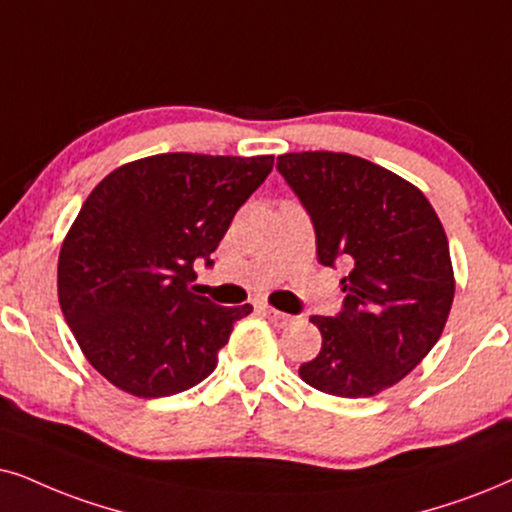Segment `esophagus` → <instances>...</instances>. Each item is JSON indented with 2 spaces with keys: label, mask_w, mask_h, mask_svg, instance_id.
I'll use <instances>...</instances> for the list:
<instances>
[{
  "label": "esophagus",
  "mask_w": 512,
  "mask_h": 512,
  "mask_svg": "<svg viewBox=\"0 0 512 512\" xmlns=\"http://www.w3.org/2000/svg\"><path fill=\"white\" fill-rule=\"evenodd\" d=\"M262 314L267 316V319L274 323L276 328H286V326H290V323H293V316L278 312V309H274V307H262Z\"/></svg>",
  "instance_id": "obj_1"
}]
</instances>
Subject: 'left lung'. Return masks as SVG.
<instances>
[{
	"mask_svg": "<svg viewBox=\"0 0 512 512\" xmlns=\"http://www.w3.org/2000/svg\"><path fill=\"white\" fill-rule=\"evenodd\" d=\"M276 170L312 219L319 262L352 267L340 312L312 316L323 342L300 378L333 397H373L423 361L449 319L444 226L416 186L357 155L286 153Z\"/></svg>",
	"mask_w": 512,
	"mask_h": 512,
	"instance_id": "1",
	"label": "left lung"
}]
</instances>
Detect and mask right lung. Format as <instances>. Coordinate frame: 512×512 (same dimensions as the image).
Returning <instances> with one entry per match:
<instances>
[{
    "label": "right lung",
    "instance_id": "right-lung-1",
    "mask_svg": "<svg viewBox=\"0 0 512 512\" xmlns=\"http://www.w3.org/2000/svg\"><path fill=\"white\" fill-rule=\"evenodd\" d=\"M274 155L163 153L118 167L84 200L58 255V302L96 371L144 399L215 371L250 304L193 293L231 219L269 177Z\"/></svg>",
    "mask_w": 512,
    "mask_h": 512
}]
</instances>
